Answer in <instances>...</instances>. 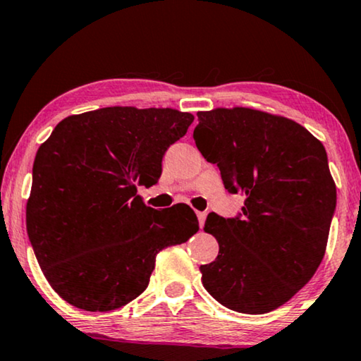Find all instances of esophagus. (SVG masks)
Wrapping results in <instances>:
<instances>
[{
	"label": "esophagus",
	"instance_id": "esophagus-1",
	"mask_svg": "<svg viewBox=\"0 0 361 361\" xmlns=\"http://www.w3.org/2000/svg\"><path fill=\"white\" fill-rule=\"evenodd\" d=\"M197 214V220H199V225L201 226H204V223H205V219H207V214H205V212H196Z\"/></svg>",
	"mask_w": 361,
	"mask_h": 361
}]
</instances>
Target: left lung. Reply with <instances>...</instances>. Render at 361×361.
Instances as JSON below:
<instances>
[{"label":"left lung","instance_id":"8db88e82","mask_svg":"<svg viewBox=\"0 0 361 361\" xmlns=\"http://www.w3.org/2000/svg\"><path fill=\"white\" fill-rule=\"evenodd\" d=\"M197 118V149L220 169L225 190L245 197L236 216L207 215L204 230L220 250L201 265L202 284L230 310L268 313L304 288L323 260L336 210L326 149L294 120L254 109H215Z\"/></svg>","mask_w":361,"mask_h":361}]
</instances>
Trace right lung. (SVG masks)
<instances>
[{"mask_svg":"<svg viewBox=\"0 0 361 361\" xmlns=\"http://www.w3.org/2000/svg\"><path fill=\"white\" fill-rule=\"evenodd\" d=\"M194 117L173 109L102 107L56 125L33 162L27 233L57 294L107 312L149 284L156 255L199 230L186 204L146 207L138 186L156 185L162 159Z\"/></svg>","mask_w":361,"mask_h":361,"instance_id":"1","label":"right lung"}]
</instances>
